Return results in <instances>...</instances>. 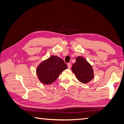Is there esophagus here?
Wrapping results in <instances>:
<instances>
[{"mask_svg":"<svg viewBox=\"0 0 124 124\" xmlns=\"http://www.w3.org/2000/svg\"><path fill=\"white\" fill-rule=\"evenodd\" d=\"M67 66H68V68L70 69L71 68V63H68V64H67Z\"/></svg>","mask_w":124,"mask_h":124,"instance_id":"1","label":"esophagus"}]
</instances>
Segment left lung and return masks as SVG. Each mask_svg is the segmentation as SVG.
<instances>
[{
    "label": "left lung",
    "instance_id": "8db88e82",
    "mask_svg": "<svg viewBox=\"0 0 124 124\" xmlns=\"http://www.w3.org/2000/svg\"><path fill=\"white\" fill-rule=\"evenodd\" d=\"M71 70L77 79L83 84L88 83L94 77L92 66L81 56L77 57L76 62L73 64Z\"/></svg>",
    "mask_w": 124,
    "mask_h": 124
}]
</instances>
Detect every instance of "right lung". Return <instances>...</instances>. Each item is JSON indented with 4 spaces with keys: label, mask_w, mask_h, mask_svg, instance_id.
<instances>
[{
    "label": "right lung",
    "mask_w": 124,
    "mask_h": 124,
    "mask_svg": "<svg viewBox=\"0 0 124 124\" xmlns=\"http://www.w3.org/2000/svg\"><path fill=\"white\" fill-rule=\"evenodd\" d=\"M67 68V65L62 59L53 55L41 62L37 67L36 72L41 83L48 85L53 83Z\"/></svg>",
    "instance_id": "right-lung-1"
}]
</instances>
